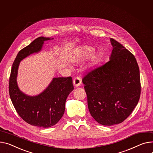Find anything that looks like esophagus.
Here are the masks:
<instances>
[{"instance_id":"1","label":"esophagus","mask_w":153,"mask_h":153,"mask_svg":"<svg viewBox=\"0 0 153 153\" xmlns=\"http://www.w3.org/2000/svg\"><path fill=\"white\" fill-rule=\"evenodd\" d=\"M81 83H82V80H81V79L79 77H76L74 79L73 84L75 87L79 86L81 84Z\"/></svg>"}]
</instances>
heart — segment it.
Segmentation results:
<instances>
[{
	"mask_svg": "<svg viewBox=\"0 0 153 153\" xmlns=\"http://www.w3.org/2000/svg\"><path fill=\"white\" fill-rule=\"evenodd\" d=\"M94 48L88 45H84L80 48L79 50V53L77 55V57L80 59H83L87 58L91 56L94 52ZM94 58H95V56H94Z\"/></svg>",
	"mask_w": 153,
	"mask_h": 153,
	"instance_id": "b5f03b06",
	"label": "heart"
}]
</instances>
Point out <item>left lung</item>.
<instances>
[{
  "label": "left lung",
  "mask_w": 153,
  "mask_h": 153,
  "mask_svg": "<svg viewBox=\"0 0 153 153\" xmlns=\"http://www.w3.org/2000/svg\"><path fill=\"white\" fill-rule=\"evenodd\" d=\"M110 60L82 79L91 116L99 124L112 126L126 120L141 94L140 70L134 55L114 39Z\"/></svg>",
  "instance_id": "8db88e82"
}]
</instances>
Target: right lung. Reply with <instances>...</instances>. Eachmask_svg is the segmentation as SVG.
<instances>
[{"label":"right lung","instance_id":"right-lung-1","mask_svg":"<svg viewBox=\"0 0 153 153\" xmlns=\"http://www.w3.org/2000/svg\"><path fill=\"white\" fill-rule=\"evenodd\" d=\"M47 40L50 38L37 37L19 51L12 65L8 87L10 98L19 116L29 124L44 128L55 125L64 114L66 98L74 89L72 77L53 78L42 94L29 97L18 88L16 76L19 62L30 54L38 52Z\"/></svg>","mask_w":153,"mask_h":153}]
</instances>
